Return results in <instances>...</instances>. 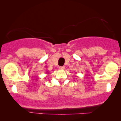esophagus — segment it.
<instances>
[{
  "label": "esophagus",
  "mask_w": 121,
  "mask_h": 121,
  "mask_svg": "<svg viewBox=\"0 0 121 121\" xmlns=\"http://www.w3.org/2000/svg\"><path fill=\"white\" fill-rule=\"evenodd\" d=\"M59 69L61 70H64L65 69V67H60Z\"/></svg>",
  "instance_id": "1"
}]
</instances>
